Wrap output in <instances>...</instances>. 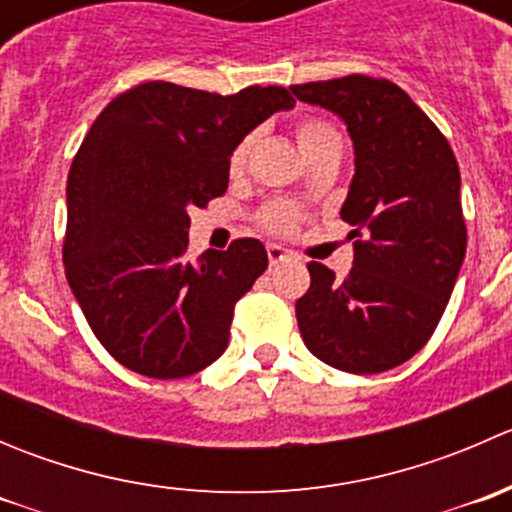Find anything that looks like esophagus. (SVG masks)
Wrapping results in <instances>:
<instances>
[{"instance_id": "esophagus-1", "label": "esophagus", "mask_w": 512, "mask_h": 512, "mask_svg": "<svg viewBox=\"0 0 512 512\" xmlns=\"http://www.w3.org/2000/svg\"><path fill=\"white\" fill-rule=\"evenodd\" d=\"M289 252L280 245H267V257H270V265H280L282 260H287Z\"/></svg>"}]
</instances>
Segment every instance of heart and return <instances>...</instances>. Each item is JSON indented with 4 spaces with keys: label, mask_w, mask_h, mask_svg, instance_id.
Masks as SVG:
<instances>
[{
    "label": "heart",
    "mask_w": 512,
    "mask_h": 512,
    "mask_svg": "<svg viewBox=\"0 0 512 512\" xmlns=\"http://www.w3.org/2000/svg\"><path fill=\"white\" fill-rule=\"evenodd\" d=\"M329 141H342L337 133V128H334L332 123L319 121V118H307V121L299 123L297 143H299V148H302V153L312 151V148H317V146H324V143H329ZM247 151H250V138H245V141L237 143L235 151H232V156H230L232 173L242 170V165H245V158H247ZM262 225L272 232H289L294 225H297V210L287 203L270 205V208L262 213Z\"/></svg>",
    "instance_id": "1"
}]
</instances>
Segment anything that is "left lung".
<instances>
[{
    "label": "left lung",
    "instance_id": "left-lung-1",
    "mask_svg": "<svg viewBox=\"0 0 512 512\" xmlns=\"http://www.w3.org/2000/svg\"><path fill=\"white\" fill-rule=\"evenodd\" d=\"M327 108L354 143L342 220L354 227V267L337 282L309 262L297 324L317 359L349 374H379L431 339L466 257L461 170L431 118L386 79L344 76L289 86Z\"/></svg>",
    "mask_w": 512,
    "mask_h": 512
}]
</instances>
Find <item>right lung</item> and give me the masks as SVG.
Listing matches in <instances>:
<instances>
[{"label":"right lung","mask_w":512,"mask_h":512,"mask_svg":"<svg viewBox=\"0 0 512 512\" xmlns=\"http://www.w3.org/2000/svg\"><path fill=\"white\" fill-rule=\"evenodd\" d=\"M292 106L282 86L220 96L148 81L96 118L66 183L64 267L118 364L183 379L223 356L235 302L267 270V250L242 237L188 260V210L223 195L237 143Z\"/></svg>","instance_id":"obj_1"}]
</instances>
